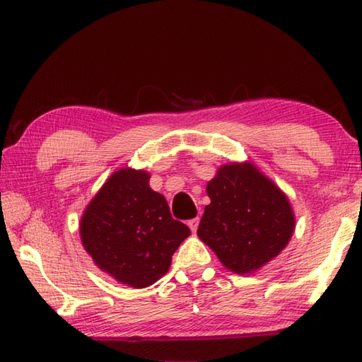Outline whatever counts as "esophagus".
Instances as JSON below:
<instances>
[{"mask_svg":"<svg viewBox=\"0 0 362 362\" xmlns=\"http://www.w3.org/2000/svg\"><path fill=\"white\" fill-rule=\"evenodd\" d=\"M199 223H200L199 218H194V219H191V221H187L189 229H191L192 232H195V230H197V227H199Z\"/></svg>","mask_w":362,"mask_h":362,"instance_id":"esophagus-1","label":"esophagus"}]
</instances>
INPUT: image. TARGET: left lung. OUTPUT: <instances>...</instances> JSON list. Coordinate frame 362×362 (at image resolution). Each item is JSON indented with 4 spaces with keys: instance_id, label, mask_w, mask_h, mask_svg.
Masks as SVG:
<instances>
[{
    "instance_id": "obj_1",
    "label": "left lung",
    "mask_w": 362,
    "mask_h": 362,
    "mask_svg": "<svg viewBox=\"0 0 362 362\" xmlns=\"http://www.w3.org/2000/svg\"><path fill=\"white\" fill-rule=\"evenodd\" d=\"M197 235L226 269L238 275L259 270L286 248L296 219L286 195L255 165L229 163L206 185Z\"/></svg>"
}]
</instances>
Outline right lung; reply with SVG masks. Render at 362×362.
Listing matches in <instances>:
<instances>
[{
	"instance_id": "obj_1",
	"label": "right lung",
	"mask_w": 362,
	"mask_h": 362,
	"mask_svg": "<svg viewBox=\"0 0 362 362\" xmlns=\"http://www.w3.org/2000/svg\"><path fill=\"white\" fill-rule=\"evenodd\" d=\"M144 170L110 176L81 218V240L98 267L132 288H148L167 274L171 256L191 230L171 218L167 200L149 187Z\"/></svg>"
}]
</instances>
